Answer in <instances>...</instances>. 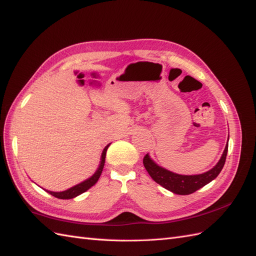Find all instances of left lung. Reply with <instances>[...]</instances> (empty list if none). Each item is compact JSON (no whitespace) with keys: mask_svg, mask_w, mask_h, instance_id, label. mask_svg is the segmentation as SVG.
<instances>
[{"mask_svg":"<svg viewBox=\"0 0 256 256\" xmlns=\"http://www.w3.org/2000/svg\"><path fill=\"white\" fill-rule=\"evenodd\" d=\"M227 152L228 143L225 150H224V153L217 165L214 168H212L210 170L201 174V175L184 176L178 175V174H174L170 170L158 166L148 158V154L143 158V165H144L148 175L152 177L155 182H158L162 186H164L165 189L176 193V194L186 196L191 194V193L196 192L198 189H201L202 186L208 184L212 180H214L218 175H220L224 165H225Z\"/></svg>","mask_w":256,"mask_h":256,"instance_id":"left-lung-1","label":"left lung"}]
</instances>
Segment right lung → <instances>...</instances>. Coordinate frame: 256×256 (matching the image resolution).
<instances>
[{
    "label": "right lung",
    "instance_id": "right-lung-1",
    "mask_svg": "<svg viewBox=\"0 0 256 256\" xmlns=\"http://www.w3.org/2000/svg\"><path fill=\"white\" fill-rule=\"evenodd\" d=\"M110 146V144H108ZM108 146H105V148L103 150V153H102V160H101V164H100L96 172L93 175L91 178L86 179V182H81L77 186H72V188L68 189L66 191H63V192H52V191H48L50 194H52L53 196L58 198H63V200H68V198H72L74 196H77L79 194H81V193L86 192L88 189H90L92 186H94L96 184V182L98 180L100 176H101L102 174V170H103V167H104V163H105V156H106V151H108Z\"/></svg>",
    "mask_w": 256,
    "mask_h": 256
}]
</instances>
